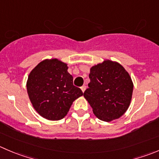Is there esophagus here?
<instances>
[{"instance_id":"obj_1","label":"esophagus","mask_w":159,"mask_h":159,"mask_svg":"<svg viewBox=\"0 0 159 159\" xmlns=\"http://www.w3.org/2000/svg\"><path fill=\"white\" fill-rule=\"evenodd\" d=\"M81 91H82V92H84V91H85V89H86V86L85 85H83L82 87L81 88Z\"/></svg>"}]
</instances>
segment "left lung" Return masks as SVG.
Masks as SVG:
<instances>
[{"instance_id":"left-lung-1","label":"left lung","mask_w":159,"mask_h":159,"mask_svg":"<svg viewBox=\"0 0 159 159\" xmlns=\"http://www.w3.org/2000/svg\"><path fill=\"white\" fill-rule=\"evenodd\" d=\"M89 78L84 97L95 116L105 122L122 116L130 106L134 89L125 68L118 62L106 60L91 67Z\"/></svg>"}]
</instances>
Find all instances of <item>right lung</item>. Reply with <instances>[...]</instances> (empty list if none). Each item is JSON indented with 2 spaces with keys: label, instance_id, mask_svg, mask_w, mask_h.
<instances>
[{
  "label": "right lung",
  "instance_id": "obj_1",
  "mask_svg": "<svg viewBox=\"0 0 159 159\" xmlns=\"http://www.w3.org/2000/svg\"><path fill=\"white\" fill-rule=\"evenodd\" d=\"M67 64L54 59L39 63L29 73L26 88L35 110L49 120H60L83 92L73 84Z\"/></svg>",
  "mask_w": 159,
  "mask_h": 159
}]
</instances>
